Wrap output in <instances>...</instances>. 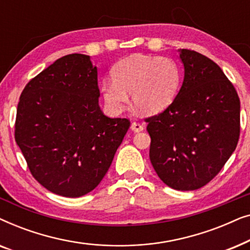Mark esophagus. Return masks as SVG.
Instances as JSON below:
<instances>
[{
  "mask_svg": "<svg viewBox=\"0 0 250 250\" xmlns=\"http://www.w3.org/2000/svg\"><path fill=\"white\" fill-rule=\"evenodd\" d=\"M131 129L133 132L138 133V132H141L145 129V126H143L141 123H138V122H133L132 125H131Z\"/></svg>",
  "mask_w": 250,
  "mask_h": 250,
  "instance_id": "1",
  "label": "esophagus"
}]
</instances>
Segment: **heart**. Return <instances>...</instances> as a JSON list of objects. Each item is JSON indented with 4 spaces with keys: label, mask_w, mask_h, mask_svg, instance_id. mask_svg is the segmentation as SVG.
Listing matches in <instances>:
<instances>
[{
    "label": "heart",
    "mask_w": 250,
    "mask_h": 250,
    "mask_svg": "<svg viewBox=\"0 0 250 250\" xmlns=\"http://www.w3.org/2000/svg\"><path fill=\"white\" fill-rule=\"evenodd\" d=\"M111 81L101 83L109 110L123 111L132 94L135 108L143 114H158L175 100L181 86V68L173 59L135 53L123 58L111 68Z\"/></svg>",
    "instance_id": "heart-1"
}]
</instances>
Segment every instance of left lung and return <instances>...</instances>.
Returning <instances> with one entry per match:
<instances>
[{
    "mask_svg": "<svg viewBox=\"0 0 250 250\" xmlns=\"http://www.w3.org/2000/svg\"><path fill=\"white\" fill-rule=\"evenodd\" d=\"M184 80L175 100L146 118L149 157L159 179L175 190L206 186L223 168L240 135V100L209 58L180 49Z\"/></svg>",
    "mask_w": 250,
    "mask_h": 250,
    "instance_id": "1",
    "label": "left lung"
}]
</instances>
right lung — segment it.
Here are the masks:
<instances>
[{"instance_id":"obj_1","label":"right lung","mask_w":250,"mask_h":250,"mask_svg":"<svg viewBox=\"0 0 250 250\" xmlns=\"http://www.w3.org/2000/svg\"><path fill=\"white\" fill-rule=\"evenodd\" d=\"M90 57L64 56L32 78L20 95L15 139L37 182L59 196L91 192L104 179L131 122L99 107Z\"/></svg>"}]
</instances>
